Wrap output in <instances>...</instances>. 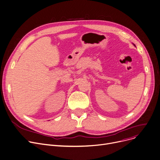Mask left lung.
<instances>
[{"label": "left lung", "instance_id": "1", "mask_svg": "<svg viewBox=\"0 0 160 160\" xmlns=\"http://www.w3.org/2000/svg\"><path fill=\"white\" fill-rule=\"evenodd\" d=\"M133 45H134V46H135V47H136V46H135V45H134V44H133Z\"/></svg>", "mask_w": 160, "mask_h": 160}]
</instances>
